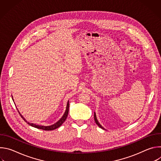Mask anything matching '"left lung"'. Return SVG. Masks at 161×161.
<instances>
[{
    "mask_svg": "<svg viewBox=\"0 0 161 161\" xmlns=\"http://www.w3.org/2000/svg\"><path fill=\"white\" fill-rule=\"evenodd\" d=\"M94 120H95L96 124H97L99 127H101V128L103 129H105L99 123V122H98V120H97V117H96V113H95V112H94Z\"/></svg>",
    "mask_w": 161,
    "mask_h": 161,
    "instance_id": "1",
    "label": "left lung"
}]
</instances>
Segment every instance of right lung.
Segmentation results:
<instances>
[{"label":"right lung","mask_w":161,"mask_h":161,"mask_svg":"<svg viewBox=\"0 0 161 161\" xmlns=\"http://www.w3.org/2000/svg\"><path fill=\"white\" fill-rule=\"evenodd\" d=\"M12 99L13 100V96H12ZM14 101V100H13ZM69 101L67 102V106H66V109H65V111L64 113V114H63V116L61 117V119L57 121L56 123H55L53 125H48V126H44V125H36L35 124H33V123H30L29 122H27L25 119L23 117L21 114H20L19 111L18 110L19 114H20V116L21 117V118L24 119L29 125L34 127H36L37 129H42V130H54V129H57L58 127H59L66 120L67 117V115H68V113H69Z\"/></svg>","instance_id":"right-lung-1"}]
</instances>
